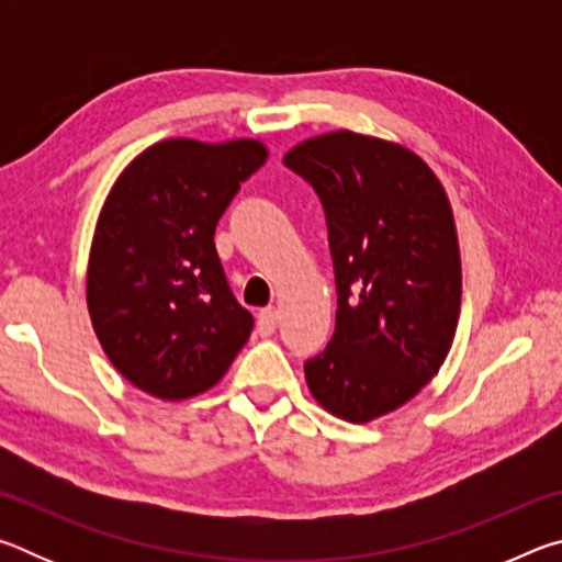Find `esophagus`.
I'll return each instance as SVG.
<instances>
[{
  "instance_id": "34e87169",
  "label": "esophagus",
  "mask_w": 562,
  "mask_h": 562,
  "mask_svg": "<svg viewBox=\"0 0 562 562\" xmlns=\"http://www.w3.org/2000/svg\"><path fill=\"white\" fill-rule=\"evenodd\" d=\"M274 327H278V310H272V307L262 310L258 315V335L270 337Z\"/></svg>"
}]
</instances>
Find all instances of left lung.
Here are the masks:
<instances>
[{
  "label": "left lung",
  "instance_id": "left-lung-1",
  "mask_svg": "<svg viewBox=\"0 0 562 562\" xmlns=\"http://www.w3.org/2000/svg\"><path fill=\"white\" fill-rule=\"evenodd\" d=\"M282 164L325 207L337 284L335 335L304 379L329 414L367 424L422 392L451 349L461 255L449 198L412 150L351 131L304 140Z\"/></svg>",
  "mask_w": 562,
  "mask_h": 562
}]
</instances>
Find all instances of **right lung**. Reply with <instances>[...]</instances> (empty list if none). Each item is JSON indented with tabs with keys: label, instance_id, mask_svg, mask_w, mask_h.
Here are the masks:
<instances>
[{
	"label": "right lung",
	"instance_id": "add662e5",
	"mask_svg": "<svg viewBox=\"0 0 562 562\" xmlns=\"http://www.w3.org/2000/svg\"><path fill=\"white\" fill-rule=\"evenodd\" d=\"M265 160L260 140L168 138L113 183L93 233L87 302L111 364L150 396L190 398L221 382L252 315L227 284L215 227Z\"/></svg>",
	"mask_w": 562,
	"mask_h": 562
}]
</instances>
